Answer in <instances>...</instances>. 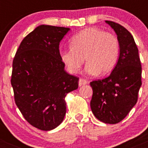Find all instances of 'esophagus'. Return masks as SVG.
<instances>
[{"mask_svg": "<svg viewBox=\"0 0 148 148\" xmlns=\"http://www.w3.org/2000/svg\"><path fill=\"white\" fill-rule=\"evenodd\" d=\"M87 83H88V82L87 80H85V79H84V78H80L79 81H78V85H79V87H81L82 85H85Z\"/></svg>", "mask_w": 148, "mask_h": 148, "instance_id": "obj_1", "label": "esophagus"}]
</instances>
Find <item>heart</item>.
Wrapping results in <instances>:
<instances>
[{
  "mask_svg": "<svg viewBox=\"0 0 148 148\" xmlns=\"http://www.w3.org/2000/svg\"><path fill=\"white\" fill-rule=\"evenodd\" d=\"M70 48L61 51L60 56L68 71L75 74L87 64L90 75H105L116 66L119 56V41L116 35L96 27L84 29L70 40Z\"/></svg>",
  "mask_w": 148,
  "mask_h": 148,
  "instance_id": "obj_1",
  "label": "heart"
}]
</instances>
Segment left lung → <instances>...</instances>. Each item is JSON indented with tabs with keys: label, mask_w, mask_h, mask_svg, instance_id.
<instances>
[{
	"label": "left lung",
	"mask_w": 148,
	"mask_h": 148,
	"mask_svg": "<svg viewBox=\"0 0 148 148\" xmlns=\"http://www.w3.org/2000/svg\"><path fill=\"white\" fill-rule=\"evenodd\" d=\"M114 29L119 41V58L110 75L90 82L92 96L90 107L99 120L116 124L123 120L136 104L142 85V65L137 46L127 29L106 21Z\"/></svg>",
	"instance_id": "8db88e82"
}]
</instances>
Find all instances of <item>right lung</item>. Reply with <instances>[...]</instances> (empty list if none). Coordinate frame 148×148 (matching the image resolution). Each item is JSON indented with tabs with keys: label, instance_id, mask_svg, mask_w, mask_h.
Segmentation results:
<instances>
[{
	"label": "right lung",
	"instance_id": "obj_1",
	"mask_svg": "<svg viewBox=\"0 0 148 148\" xmlns=\"http://www.w3.org/2000/svg\"><path fill=\"white\" fill-rule=\"evenodd\" d=\"M70 28L40 25L21 43L12 62L11 84L15 101L26 120L51 130L64 120L65 97L78 87L79 78L68 74L59 44Z\"/></svg>",
	"mask_w": 148,
	"mask_h": 148
}]
</instances>
